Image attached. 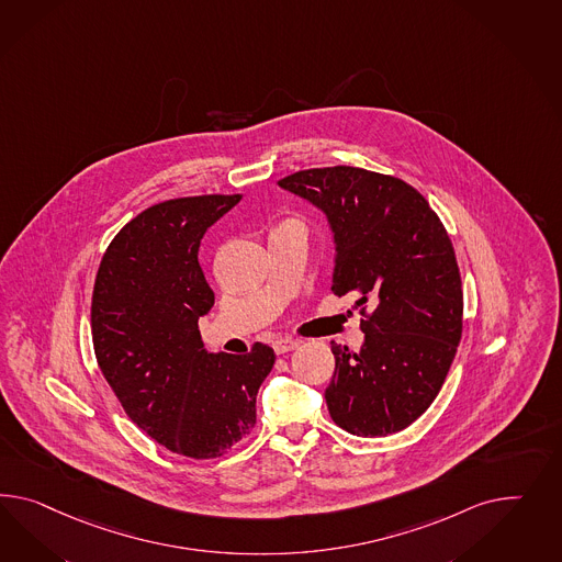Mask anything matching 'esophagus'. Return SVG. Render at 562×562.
<instances>
[{
  "instance_id": "1",
  "label": "esophagus",
  "mask_w": 562,
  "mask_h": 562,
  "mask_svg": "<svg viewBox=\"0 0 562 562\" xmlns=\"http://www.w3.org/2000/svg\"><path fill=\"white\" fill-rule=\"evenodd\" d=\"M272 348L278 356H282V353H289L292 349L299 348V341L289 339V337H280V339H276V341H273Z\"/></svg>"
}]
</instances>
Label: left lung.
<instances>
[{
    "mask_svg": "<svg viewBox=\"0 0 562 562\" xmlns=\"http://www.w3.org/2000/svg\"><path fill=\"white\" fill-rule=\"evenodd\" d=\"M278 186L325 214L335 245L331 290L372 306L358 353L331 341V419L384 438L413 424L440 393L462 335L454 247L415 188L360 167L304 169ZM364 313V311H362Z\"/></svg>",
    "mask_w": 562,
    "mask_h": 562,
    "instance_id": "1",
    "label": "left lung"
}]
</instances>
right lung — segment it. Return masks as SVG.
<instances>
[{"label":"right lung","mask_w":562,"mask_h":562,"mask_svg":"<svg viewBox=\"0 0 562 562\" xmlns=\"http://www.w3.org/2000/svg\"><path fill=\"white\" fill-rule=\"evenodd\" d=\"M241 200H167L138 214L108 245L91 296L100 370L126 415L176 454L218 458L249 436L273 349L209 353L198 319L214 292L198 263L204 233Z\"/></svg>","instance_id":"right-lung-1"}]
</instances>
